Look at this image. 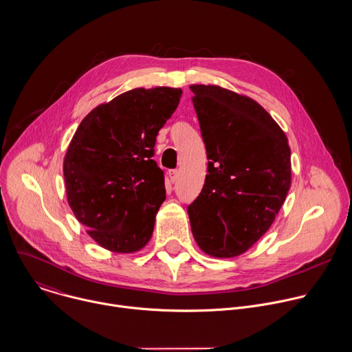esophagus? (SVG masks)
I'll use <instances>...</instances> for the list:
<instances>
[{
	"instance_id": "34e87169",
	"label": "esophagus",
	"mask_w": 352,
	"mask_h": 352,
	"mask_svg": "<svg viewBox=\"0 0 352 352\" xmlns=\"http://www.w3.org/2000/svg\"><path fill=\"white\" fill-rule=\"evenodd\" d=\"M178 175H179L178 170H171V171H168V178L171 179V182H175V181L178 179Z\"/></svg>"
}]
</instances>
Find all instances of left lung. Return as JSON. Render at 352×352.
Segmentation results:
<instances>
[{"instance_id": "obj_1", "label": "left lung", "mask_w": 352, "mask_h": 352, "mask_svg": "<svg viewBox=\"0 0 352 352\" xmlns=\"http://www.w3.org/2000/svg\"><path fill=\"white\" fill-rule=\"evenodd\" d=\"M207 174L188 207L193 238L215 258L246 253L271 228L292 185L289 140L250 96L193 84Z\"/></svg>"}]
</instances>
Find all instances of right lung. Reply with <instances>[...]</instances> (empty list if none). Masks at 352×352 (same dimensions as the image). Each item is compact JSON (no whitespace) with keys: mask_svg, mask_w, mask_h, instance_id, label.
I'll return each instance as SVG.
<instances>
[{"mask_svg":"<svg viewBox=\"0 0 352 352\" xmlns=\"http://www.w3.org/2000/svg\"><path fill=\"white\" fill-rule=\"evenodd\" d=\"M181 95L173 87L123 92L92 109L67 146V203L88 235L109 252L137 253L152 238L166 200L153 148Z\"/></svg>","mask_w":352,"mask_h":352,"instance_id":"1","label":"right lung"}]
</instances>
